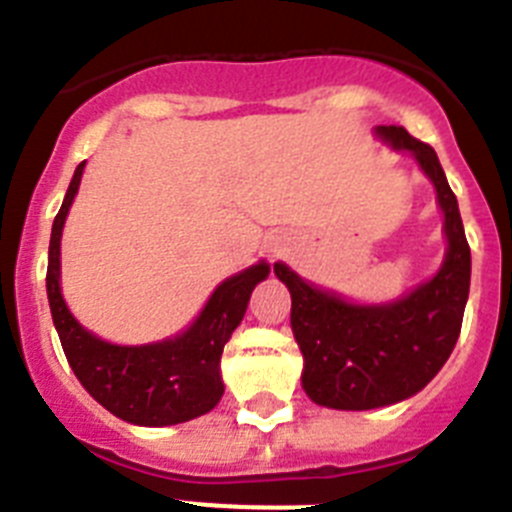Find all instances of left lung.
Instances as JSON below:
<instances>
[{
    "label": "left lung",
    "instance_id": "obj_1",
    "mask_svg": "<svg viewBox=\"0 0 512 512\" xmlns=\"http://www.w3.org/2000/svg\"><path fill=\"white\" fill-rule=\"evenodd\" d=\"M377 137L408 150L436 188L444 211L446 257L439 273L411 293L382 306H357L313 288L288 265L275 275L290 290V326L303 352V390L313 403L336 411H370L411 398L444 367L462 331L469 296V255L457 196L434 147L403 127H377Z\"/></svg>",
    "mask_w": 512,
    "mask_h": 512
}]
</instances>
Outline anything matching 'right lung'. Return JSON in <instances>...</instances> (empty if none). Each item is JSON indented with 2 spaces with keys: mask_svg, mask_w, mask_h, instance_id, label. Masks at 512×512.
I'll return each instance as SVG.
<instances>
[{
  "mask_svg": "<svg viewBox=\"0 0 512 512\" xmlns=\"http://www.w3.org/2000/svg\"><path fill=\"white\" fill-rule=\"evenodd\" d=\"M86 160L76 168L61 211L55 214L48 250V301L68 365L91 398L135 426H173L209 413L224 395L219 359L270 265L257 262L224 280L183 334L142 347L109 344L78 324L61 296V234Z\"/></svg>",
  "mask_w": 512,
  "mask_h": 512,
  "instance_id": "right-lung-1",
  "label": "right lung"
}]
</instances>
